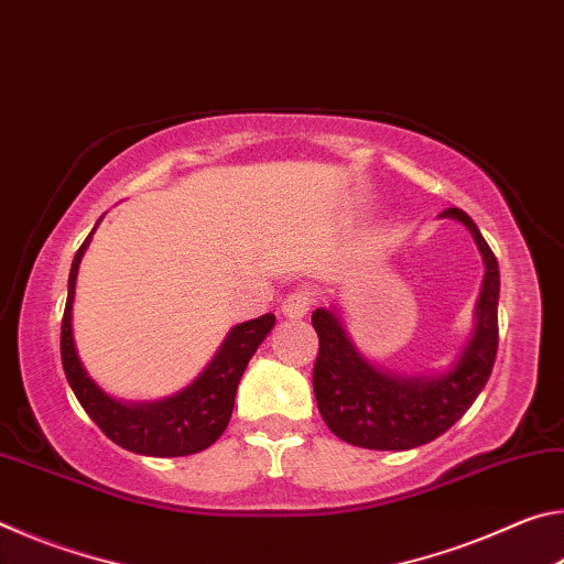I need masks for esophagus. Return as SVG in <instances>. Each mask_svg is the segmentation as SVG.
<instances>
[{"label":"esophagus","instance_id":"34e87169","mask_svg":"<svg viewBox=\"0 0 564 564\" xmlns=\"http://www.w3.org/2000/svg\"><path fill=\"white\" fill-rule=\"evenodd\" d=\"M313 308V295L308 291H293L283 299L281 311L289 318H303Z\"/></svg>","mask_w":564,"mask_h":564}]
</instances>
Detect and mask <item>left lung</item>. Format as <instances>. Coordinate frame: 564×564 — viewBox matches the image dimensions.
Returning a JSON list of instances; mask_svg holds the SVG:
<instances>
[{
    "mask_svg": "<svg viewBox=\"0 0 564 564\" xmlns=\"http://www.w3.org/2000/svg\"><path fill=\"white\" fill-rule=\"evenodd\" d=\"M441 216L457 218L473 234L485 261V281L477 301V326L451 373L437 378H398L360 356L333 311L313 313L318 358L313 393L333 435L368 451H410L443 435L475 403L498 356L500 271L488 241L460 208Z\"/></svg>",
    "mask_w": 564,
    "mask_h": 564,
    "instance_id": "1",
    "label": "left lung"
}]
</instances>
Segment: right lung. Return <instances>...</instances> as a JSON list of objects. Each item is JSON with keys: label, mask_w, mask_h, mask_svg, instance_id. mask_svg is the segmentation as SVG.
<instances>
[{"label": "right lung", "mask_w": 564, "mask_h": 564, "mask_svg": "<svg viewBox=\"0 0 564 564\" xmlns=\"http://www.w3.org/2000/svg\"><path fill=\"white\" fill-rule=\"evenodd\" d=\"M94 234V231H91ZM79 246L69 271V295L62 318V366L76 400L87 410V415L101 427V433L123 451L151 455V457H181L206 451L226 431L234 413V400L248 360L269 336L275 316L265 313L261 318L238 323L231 328L224 346L218 348L208 368L186 390L159 403L127 405L109 398L94 383L84 370L74 348L72 336V301L76 273H79L82 256L91 241Z\"/></svg>", "instance_id": "right-lung-1"}]
</instances>
